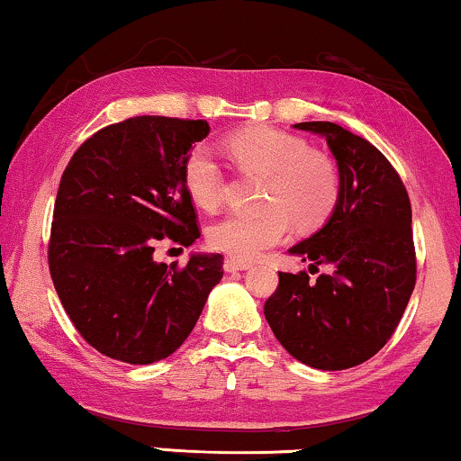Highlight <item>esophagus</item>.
<instances>
[{
  "instance_id": "34e87169",
  "label": "esophagus",
  "mask_w": 461,
  "mask_h": 461,
  "mask_svg": "<svg viewBox=\"0 0 461 461\" xmlns=\"http://www.w3.org/2000/svg\"><path fill=\"white\" fill-rule=\"evenodd\" d=\"M247 268H251V262H245V259L229 258L224 262V270L226 272H237V270H247Z\"/></svg>"
}]
</instances>
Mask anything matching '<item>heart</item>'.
<instances>
[{"label": "heart", "instance_id": "b5f03b06", "mask_svg": "<svg viewBox=\"0 0 461 461\" xmlns=\"http://www.w3.org/2000/svg\"><path fill=\"white\" fill-rule=\"evenodd\" d=\"M232 159L247 175L268 178L262 214H229L210 226L212 249L237 259H251L285 241L291 222L297 229H320L330 218L341 195L337 164L312 151L302 137L251 126L226 139ZM183 178L197 205L214 210L224 197V175L208 145H195L183 166Z\"/></svg>", "mask_w": 461, "mask_h": 461}]
</instances>
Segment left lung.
<instances>
[{"instance_id":"obj_1","label":"left lung","mask_w":461,"mask_h":461,"mask_svg":"<svg viewBox=\"0 0 461 461\" xmlns=\"http://www.w3.org/2000/svg\"><path fill=\"white\" fill-rule=\"evenodd\" d=\"M322 135L337 159L341 195L316 235L291 253L330 272H278L264 305L272 332L299 362L345 370L378 353L395 332L416 285L411 205L397 170L375 145L335 122H299Z\"/></svg>"}]
</instances>
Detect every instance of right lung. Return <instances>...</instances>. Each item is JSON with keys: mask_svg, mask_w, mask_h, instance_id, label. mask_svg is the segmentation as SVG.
Wrapping results in <instances>:
<instances>
[{"mask_svg": "<svg viewBox=\"0 0 461 461\" xmlns=\"http://www.w3.org/2000/svg\"><path fill=\"white\" fill-rule=\"evenodd\" d=\"M205 120L135 116L75 151L59 181L50 272L70 322L99 353L153 364L175 353L222 278L220 253L183 268L153 259L156 243L199 239L183 166L208 137Z\"/></svg>", "mask_w": 461, "mask_h": 461, "instance_id": "1", "label": "right lung"}]
</instances>
